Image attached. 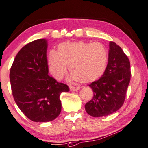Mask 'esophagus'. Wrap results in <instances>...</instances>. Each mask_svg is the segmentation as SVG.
Segmentation results:
<instances>
[{"label":"esophagus","mask_w":148,"mask_h":148,"mask_svg":"<svg viewBox=\"0 0 148 148\" xmlns=\"http://www.w3.org/2000/svg\"><path fill=\"white\" fill-rule=\"evenodd\" d=\"M79 89H80V87H75V86H70V90L71 91H76L78 90Z\"/></svg>","instance_id":"obj_1"}]
</instances>
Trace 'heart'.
<instances>
[{
  "label": "heart",
  "mask_w": 148,
  "mask_h": 148,
  "mask_svg": "<svg viewBox=\"0 0 148 148\" xmlns=\"http://www.w3.org/2000/svg\"><path fill=\"white\" fill-rule=\"evenodd\" d=\"M108 62V51L101 43L66 41L58 45V50L49 51V70L56 80L63 78L68 70L70 78L81 82H91L104 74Z\"/></svg>",
  "instance_id": "b5f03b06"
}]
</instances>
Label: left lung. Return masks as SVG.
I'll list each match as a JSON object with an SVG mask.
<instances>
[{"label":"left lung","mask_w":148,"mask_h":148,"mask_svg":"<svg viewBox=\"0 0 148 148\" xmlns=\"http://www.w3.org/2000/svg\"><path fill=\"white\" fill-rule=\"evenodd\" d=\"M131 78L130 62L113 41L109 42L108 64L103 76L89 84L94 96L85 105L86 113L94 117L107 116L123 105Z\"/></svg>","instance_id":"left-lung-1"}]
</instances>
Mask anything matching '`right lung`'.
Listing matches in <instances>:
<instances>
[{
  "instance_id": "right-lung-1",
  "label": "right lung",
  "mask_w": 148,
  "mask_h": 148,
  "mask_svg": "<svg viewBox=\"0 0 148 148\" xmlns=\"http://www.w3.org/2000/svg\"><path fill=\"white\" fill-rule=\"evenodd\" d=\"M47 41L37 39L22 47L10 70L12 96L23 113L35 122L55 119L62 110L60 96L69 88L48 76Z\"/></svg>"
}]
</instances>
